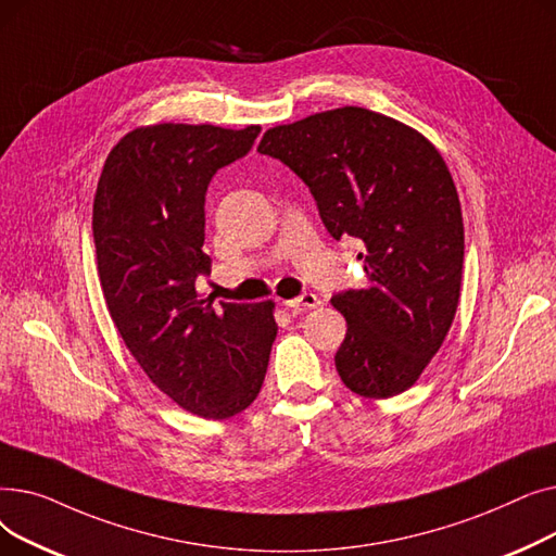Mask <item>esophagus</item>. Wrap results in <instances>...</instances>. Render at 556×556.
I'll list each match as a JSON object with an SVG mask.
<instances>
[{
  "label": "esophagus",
  "mask_w": 556,
  "mask_h": 556,
  "mask_svg": "<svg viewBox=\"0 0 556 556\" xmlns=\"http://www.w3.org/2000/svg\"><path fill=\"white\" fill-rule=\"evenodd\" d=\"M319 304V300H317V295L315 293H302L300 298H295V300H288V302H283V306L286 308H293V311H302V308H315Z\"/></svg>",
  "instance_id": "esophagus-1"
}]
</instances>
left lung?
Returning <instances> with one entry per match:
<instances>
[{
	"mask_svg": "<svg viewBox=\"0 0 556 556\" xmlns=\"http://www.w3.org/2000/svg\"><path fill=\"white\" fill-rule=\"evenodd\" d=\"M258 153L308 187L336 241L365 245L367 286L331 298L346 319L342 383L365 399L413 388L459 302L464 225L446 162L417 130L354 105L270 128Z\"/></svg>",
	"mask_w": 556,
	"mask_h": 556,
	"instance_id": "1",
	"label": "left lung"
}]
</instances>
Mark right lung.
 Returning a JSON list of instances; mask_svg holds the SVG:
<instances>
[{"label":"right lung","mask_w":556,"mask_h":556,"mask_svg":"<svg viewBox=\"0 0 556 556\" xmlns=\"http://www.w3.org/2000/svg\"><path fill=\"white\" fill-rule=\"evenodd\" d=\"M258 126L160 124L110 151L94 195L103 298L146 376L204 419L239 415L256 399L277 338L273 302L214 304L204 195L218 168L250 153Z\"/></svg>","instance_id":"1"}]
</instances>
